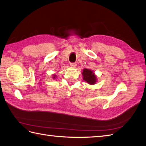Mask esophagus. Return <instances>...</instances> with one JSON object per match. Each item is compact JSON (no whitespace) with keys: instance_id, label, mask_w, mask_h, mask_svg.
Masks as SVG:
<instances>
[{"instance_id":"34e87169","label":"esophagus","mask_w":146,"mask_h":146,"mask_svg":"<svg viewBox=\"0 0 146 146\" xmlns=\"http://www.w3.org/2000/svg\"><path fill=\"white\" fill-rule=\"evenodd\" d=\"M76 62H72V63H70V65L71 67H76Z\"/></svg>"}]
</instances>
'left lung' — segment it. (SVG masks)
Wrapping results in <instances>:
<instances>
[{
    "mask_svg": "<svg viewBox=\"0 0 146 146\" xmlns=\"http://www.w3.org/2000/svg\"><path fill=\"white\" fill-rule=\"evenodd\" d=\"M83 79L90 84H94L96 82V76L93 71L88 69H84L82 72Z\"/></svg>",
    "mask_w": 146,
    "mask_h": 146,
    "instance_id": "left-lung-1",
    "label": "left lung"
}]
</instances>
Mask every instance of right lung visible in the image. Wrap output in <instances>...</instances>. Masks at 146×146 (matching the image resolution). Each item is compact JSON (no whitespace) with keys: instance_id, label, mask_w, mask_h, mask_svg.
Segmentation results:
<instances>
[{"instance_id":"add662e5","label":"right lung","mask_w":146,"mask_h":146,"mask_svg":"<svg viewBox=\"0 0 146 146\" xmlns=\"http://www.w3.org/2000/svg\"><path fill=\"white\" fill-rule=\"evenodd\" d=\"M53 78H55V76H54V77H53Z\"/></svg>"}]
</instances>
